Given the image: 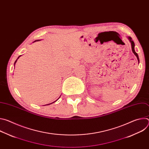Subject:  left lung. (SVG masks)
Returning a JSON list of instances; mask_svg holds the SVG:
<instances>
[{"mask_svg": "<svg viewBox=\"0 0 149 149\" xmlns=\"http://www.w3.org/2000/svg\"><path fill=\"white\" fill-rule=\"evenodd\" d=\"M128 39H129V41L131 42V45H132V51H133V52L134 53V54L136 56V57H137V59H138V61H139V56H138V54L136 52V51H135V50H134V42H133V40H132V38L131 37H130V36H129L128 37Z\"/></svg>", "mask_w": 149, "mask_h": 149, "instance_id": "8db88e82", "label": "left lung"}]
</instances>
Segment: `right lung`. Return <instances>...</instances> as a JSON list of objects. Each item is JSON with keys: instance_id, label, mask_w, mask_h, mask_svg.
<instances>
[{"instance_id": "right-lung-1", "label": "right lung", "mask_w": 149, "mask_h": 149, "mask_svg": "<svg viewBox=\"0 0 149 149\" xmlns=\"http://www.w3.org/2000/svg\"><path fill=\"white\" fill-rule=\"evenodd\" d=\"M36 40H37V41H39V40H35V41H34V42H36ZM20 56H19V57H18V58H17V59H19V57H20ZM17 59H16V61H15V63H14V65H15V63H16V61H17ZM60 97H61V96H60ZM60 97H59V98H60ZM59 98H58V99H59ZM57 100H56V101H57ZM55 101H54V102H52V103H51V104H47V105H49V104H52V103H54V102H55Z\"/></svg>"}]
</instances>
